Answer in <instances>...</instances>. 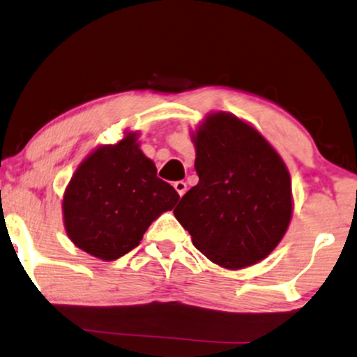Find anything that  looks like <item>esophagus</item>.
Instances as JSON below:
<instances>
[{"label": "esophagus", "mask_w": 357, "mask_h": 357, "mask_svg": "<svg viewBox=\"0 0 357 357\" xmlns=\"http://www.w3.org/2000/svg\"><path fill=\"white\" fill-rule=\"evenodd\" d=\"M173 186L176 189V192L179 194V197H183L184 194H186V191H188V184L184 183V181H176Z\"/></svg>", "instance_id": "esophagus-1"}]
</instances>
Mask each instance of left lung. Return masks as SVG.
<instances>
[{
    "label": "left lung",
    "instance_id": "obj_1",
    "mask_svg": "<svg viewBox=\"0 0 357 357\" xmlns=\"http://www.w3.org/2000/svg\"><path fill=\"white\" fill-rule=\"evenodd\" d=\"M192 142L199 183L184 194L174 217L212 263L234 271L256 264L291 223L286 163L253 126L228 112L208 114Z\"/></svg>",
    "mask_w": 357,
    "mask_h": 357
}]
</instances>
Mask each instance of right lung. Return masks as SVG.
Segmentation results:
<instances>
[{"mask_svg": "<svg viewBox=\"0 0 357 357\" xmlns=\"http://www.w3.org/2000/svg\"><path fill=\"white\" fill-rule=\"evenodd\" d=\"M137 139V132H127L117 144L98 146L65 189L66 235L98 259L114 261L139 246L151 222L179 201Z\"/></svg>", "mask_w": 357, "mask_h": 357, "instance_id": "add662e5", "label": "right lung"}]
</instances>
